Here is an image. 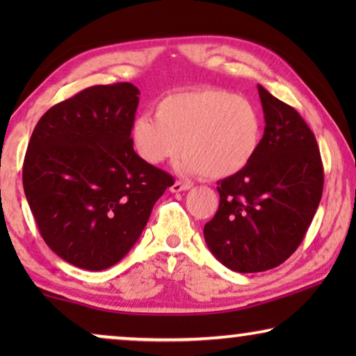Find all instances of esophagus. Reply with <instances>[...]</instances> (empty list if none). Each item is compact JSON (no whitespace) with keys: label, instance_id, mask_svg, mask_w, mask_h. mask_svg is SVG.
Listing matches in <instances>:
<instances>
[{"label":"esophagus","instance_id":"obj_1","mask_svg":"<svg viewBox=\"0 0 356 356\" xmlns=\"http://www.w3.org/2000/svg\"><path fill=\"white\" fill-rule=\"evenodd\" d=\"M188 189H191V183L175 181L172 184V188H170V191H172V193H179V191H188Z\"/></svg>","mask_w":356,"mask_h":356}]
</instances>
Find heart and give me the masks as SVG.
Segmentation results:
<instances>
[{
	"label": "heart",
	"instance_id": "1",
	"mask_svg": "<svg viewBox=\"0 0 356 356\" xmlns=\"http://www.w3.org/2000/svg\"><path fill=\"white\" fill-rule=\"evenodd\" d=\"M261 133L256 106L222 89L167 95L155 106V118L140 115L131 124V140L144 162L160 165L181 149L179 167L204 178H225L245 168Z\"/></svg>",
	"mask_w": 356,
	"mask_h": 356
}]
</instances>
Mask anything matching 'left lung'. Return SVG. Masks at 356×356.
<instances>
[{
  "mask_svg": "<svg viewBox=\"0 0 356 356\" xmlns=\"http://www.w3.org/2000/svg\"><path fill=\"white\" fill-rule=\"evenodd\" d=\"M266 128L245 168L217 181L218 211L204 227L209 250L235 272L280 266L301 245L323 197L313 131L293 106L257 86Z\"/></svg>",
  "mask_w": 356,
  "mask_h": 356,
  "instance_id": "8db88e82",
  "label": "left lung"
}]
</instances>
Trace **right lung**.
Listing matches in <instances>:
<instances>
[{"label": "right lung", "mask_w": 356, "mask_h": 356, "mask_svg": "<svg viewBox=\"0 0 356 356\" xmlns=\"http://www.w3.org/2000/svg\"><path fill=\"white\" fill-rule=\"evenodd\" d=\"M139 89L92 86L38 120L22 183L38 232L70 264L104 270L139 240L173 177L134 152Z\"/></svg>", "instance_id": "1"}]
</instances>
